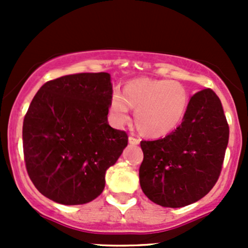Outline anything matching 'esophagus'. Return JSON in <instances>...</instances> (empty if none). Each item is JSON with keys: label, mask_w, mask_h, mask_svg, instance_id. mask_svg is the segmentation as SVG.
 I'll list each match as a JSON object with an SVG mask.
<instances>
[{"label": "esophagus", "mask_w": 248, "mask_h": 248, "mask_svg": "<svg viewBox=\"0 0 248 248\" xmlns=\"http://www.w3.org/2000/svg\"><path fill=\"white\" fill-rule=\"evenodd\" d=\"M128 142H129V144H132V145H138L139 144V139L136 138V137H133V136H129L128 137Z\"/></svg>", "instance_id": "34e87169"}]
</instances>
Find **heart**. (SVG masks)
<instances>
[{
  "label": "heart",
  "mask_w": 248,
  "mask_h": 248,
  "mask_svg": "<svg viewBox=\"0 0 248 248\" xmlns=\"http://www.w3.org/2000/svg\"><path fill=\"white\" fill-rule=\"evenodd\" d=\"M188 104V91L181 82L141 78L129 81L124 92H112L110 112L115 124L121 126L128 121L129 108L136 109L139 131L149 137H163L181 124Z\"/></svg>",
  "instance_id": "heart-1"
}]
</instances>
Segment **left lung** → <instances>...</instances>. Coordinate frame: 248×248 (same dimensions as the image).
Here are the masks:
<instances>
[{
	"label": "left lung",
	"mask_w": 248,
	"mask_h": 248,
	"mask_svg": "<svg viewBox=\"0 0 248 248\" xmlns=\"http://www.w3.org/2000/svg\"><path fill=\"white\" fill-rule=\"evenodd\" d=\"M229 139L222 103L212 90L189 99L181 124L170 134L140 142L145 196L164 207H182L206 196L221 174Z\"/></svg>",
	"instance_id": "left-lung-1"
}]
</instances>
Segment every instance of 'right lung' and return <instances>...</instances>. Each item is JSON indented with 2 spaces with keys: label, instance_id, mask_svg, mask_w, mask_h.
I'll use <instances>...</instances> for the list:
<instances>
[{
  "label": "right lung",
  "instance_id": "obj_1",
  "mask_svg": "<svg viewBox=\"0 0 248 248\" xmlns=\"http://www.w3.org/2000/svg\"><path fill=\"white\" fill-rule=\"evenodd\" d=\"M109 73H80L46 82L22 124L26 169L36 188L63 205L96 199L106 171L127 146L126 132L109 126Z\"/></svg>",
  "mask_w": 248,
  "mask_h": 248
}]
</instances>
